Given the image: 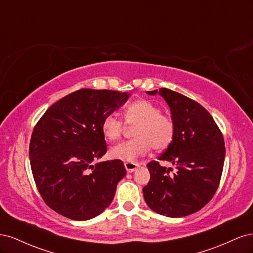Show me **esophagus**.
Instances as JSON below:
<instances>
[{
    "label": "esophagus",
    "mask_w": 253,
    "mask_h": 253,
    "mask_svg": "<svg viewBox=\"0 0 253 253\" xmlns=\"http://www.w3.org/2000/svg\"><path fill=\"white\" fill-rule=\"evenodd\" d=\"M125 167H126V170L128 173H132L137 169V168L139 167V165L135 164V163H125Z\"/></svg>",
    "instance_id": "34e87169"
}]
</instances>
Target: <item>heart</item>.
Listing matches in <instances>:
<instances>
[{"label": "heart", "mask_w": 253, "mask_h": 253, "mask_svg": "<svg viewBox=\"0 0 253 253\" xmlns=\"http://www.w3.org/2000/svg\"><path fill=\"white\" fill-rule=\"evenodd\" d=\"M125 120L117 114H108L102 120V133L110 141L118 140L126 131V124L136 126V138L120 142L113 147L110 155L114 159L132 163L139 156L145 155L151 147L163 151L169 147L174 137V122L170 116L163 114L158 106L149 100H138L127 105L125 110Z\"/></svg>", "instance_id": "heart-1"}]
</instances>
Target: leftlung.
<instances>
[{
	"instance_id": "left-lung-1",
	"label": "left lung",
	"mask_w": 253,
	"mask_h": 253,
	"mask_svg": "<svg viewBox=\"0 0 253 253\" xmlns=\"http://www.w3.org/2000/svg\"><path fill=\"white\" fill-rule=\"evenodd\" d=\"M155 95L157 90L147 91ZM158 94L169 104L174 137L158 159L171 162L173 169L152 160L147 167L150 181L143 187L144 201L162 215L182 217L208 204L218 188L225 160V141L210 113L200 103L169 88Z\"/></svg>"
}]
</instances>
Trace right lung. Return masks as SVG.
I'll return each mask as SVG.
<instances>
[{
    "mask_svg": "<svg viewBox=\"0 0 253 253\" xmlns=\"http://www.w3.org/2000/svg\"><path fill=\"white\" fill-rule=\"evenodd\" d=\"M128 93L81 88L53 103L34 127L29 143L36 186L50 209L86 220L112 203L126 176L119 159L94 165L106 153L102 120L124 104Z\"/></svg>",
    "mask_w": 253,
    "mask_h": 253,
    "instance_id": "add662e5",
    "label": "right lung"
}]
</instances>
